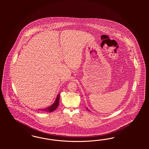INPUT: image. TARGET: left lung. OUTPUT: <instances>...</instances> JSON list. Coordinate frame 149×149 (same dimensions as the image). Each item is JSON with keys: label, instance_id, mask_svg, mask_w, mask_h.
Returning a JSON list of instances; mask_svg holds the SVG:
<instances>
[{"label": "left lung", "instance_id": "8db88e82", "mask_svg": "<svg viewBox=\"0 0 149 149\" xmlns=\"http://www.w3.org/2000/svg\"><path fill=\"white\" fill-rule=\"evenodd\" d=\"M87 110H88V111H90V110H88V109L87 108Z\"/></svg>", "mask_w": 149, "mask_h": 149}]
</instances>
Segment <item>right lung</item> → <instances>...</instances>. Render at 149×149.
Listing matches in <instances>:
<instances>
[{
	"instance_id": "right-lung-1",
	"label": "right lung",
	"mask_w": 149,
	"mask_h": 149,
	"mask_svg": "<svg viewBox=\"0 0 149 149\" xmlns=\"http://www.w3.org/2000/svg\"><path fill=\"white\" fill-rule=\"evenodd\" d=\"M59 95H60V93L57 95L54 103L52 105H51L50 106L47 107V108L40 109L39 110L41 111H44V112H49V113H51V112L54 111L58 107L59 103Z\"/></svg>"
}]
</instances>
